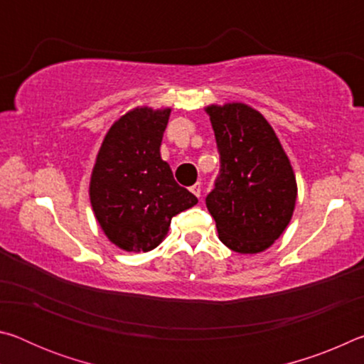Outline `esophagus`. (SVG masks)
<instances>
[{
  "label": "esophagus",
  "mask_w": 364,
  "mask_h": 364,
  "mask_svg": "<svg viewBox=\"0 0 364 364\" xmlns=\"http://www.w3.org/2000/svg\"><path fill=\"white\" fill-rule=\"evenodd\" d=\"M191 193H193L196 197H200V194H202V186H200V183H196L194 186H191Z\"/></svg>",
  "instance_id": "1"
}]
</instances>
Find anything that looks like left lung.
<instances>
[{
    "label": "left lung",
    "mask_w": 364,
    "mask_h": 364,
    "mask_svg": "<svg viewBox=\"0 0 364 364\" xmlns=\"http://www.w3.org/2000/svg\"><path fill=\"white\" fill-rule=\"evenodd\" d=\"M220 152V175L205 204L218 237L239 254L273 245L292 218L297 181L267 119L242 102L205 107Z\"/></svg>",
    "instance_id": "left-lung-1"
}]
</instances>
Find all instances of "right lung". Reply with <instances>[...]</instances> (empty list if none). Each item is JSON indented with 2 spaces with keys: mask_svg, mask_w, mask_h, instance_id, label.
Instances as JSON below:
<instances>
[{
  "mask_svg": "<svg viewBox=\"0 0 364 364\" xmlns=\"http://www.w3.org/2000/svg\"><path fill=\"white\" fill-rule=\"evenodd\" d=\"M171 109L136 107L104 136L90 180V200L107 239L127 252H149L171 218L197 204L160 157Z\"/></svg>",
  "mask_w": 364,
  "mask_h": 364,
  "instance_id": "add662e5",
  "label": "right lung"
}]
</instances>
